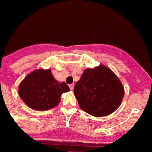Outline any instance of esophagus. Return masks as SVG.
I'll return each mask as SVG.
<instances>
[{"label":"esophagus","mask_w":152,"mask_h":152,"mask_svg":"<svg viewBox=\"0 0 152 152\" xmlns=\"http://www.w3.org/2000/svg\"><path fill=\"white\" fill-rule=\"evenodd\" d=\"M69 87H70L71 90H73L74 89V87H75V84H71V85H69Z\"/></svg>","instance_id":"1"}]
</instances>
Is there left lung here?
Wrapping results in <instances>:
<instances>
[{
	"mask_svg": "<svg viewBox=\"0 0 152 152\" xmlns=\"http://www.w3.org/2000/svg\"><path fill=\"white\" fill-rule=\"evenodd\" d=\"M79 106L91 116H108L120 106L124 88L112 70L103 64L85 70L74 88Z\"/></svg>",
	"mask_w": 152,
	"mask_h": 152,
	"instance_id": "obj_1",
	"label": "left lung"
}]
</instances>
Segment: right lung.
Instances as JSON below:
<instances>
[{
	"label": "right lung",
	"instance_id": "right-lung-1",
	"mask_svg": "<svg viewBox=\"0 0 152 152\" xmlns=\"http://www.w3.org/2000/svg\"><path fill=\"white\" fill-rule=\"evenodd\" d=\"M70 91L65 82H58L50 69H36L28 74L18 85V95L32 110L46 111L56 107L63 93Z\"/></svg>",
	"mask_w": 152,
	"mask_h": 152
}]
</instances>
